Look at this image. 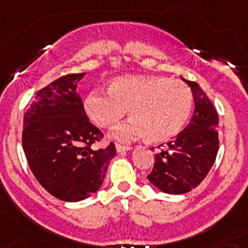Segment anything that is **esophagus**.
I'll use <instances>...</instances> for the list:
<instances>
[{"instance_id": "34e87169", "label": "esophagus", "mask_w": 248, "mask_h": 248, "mask_svg": "<svg viewBox=\"0 0 248 248\" xmlns=\"http://www.w3.org/2000/svg\"><path fill=\"white\" fill-rule=\"evenodd\" d=\"M129 149H132V147L130 146H124V144H116V152L118 153H123L125 152V151H129Z\"/></svg>"}]
</instances>
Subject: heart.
<instances>
[{"instance_id":"b5f03b06","label":"heart","mask_w":248,"mask_h":248,"mask_svg":"<svg viewBox=\"0 0 248 248\" xmlns=\"http://www.w3.org/2000/svg\"><path fill=\"white\" fill-rule=\"evenodd\" d=\"M108 93L91 92L85 109L92 123L105 129L119 124L129 110L133 119L114 134L119 140L147 136L151 142H167L183 130L193 109L189 86L167 77H120L110 83Z\"/></svg>"}]
</instances>
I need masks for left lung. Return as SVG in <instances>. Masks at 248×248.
<instances>
[{
  "label": "left lung",
  "mask_w": 248,
  "mask_h": 248,
  "mask_svg": "<svg viewBox=\"0 0 248 248\" xmlns=\"http://www.w3.org/2000/svg\"><path fill=\"white\" fill-rule=\"evenodd\" d=\"M183 79L193 91L194 115L176 139L167 142L166 147L159 146L152 172L147 176L167 194H184L195 189L212 169L219 148L218 112L198 83Z\"/></svg>",
  "instance_id": "8db88e82"
}]
</instances>
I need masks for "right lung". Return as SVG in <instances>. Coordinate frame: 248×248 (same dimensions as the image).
Segmentation results:
<instances>
[{"instance_id": "1", "label": "right lung", "mask_w": 248, "mask_h": 248, "mask_svg": "<svg viewBox=\"0 0 248 248\" xmlns=\"http://www.w3.org/2000/svg\"><path fill=\"white\" fill-rule=\"evenodd\" d=\"M85 73L59 77L36 92L24 115L22 148L39 184L57 199L79 202L101 186L115 144L96 149L104 134L76 92Z\"/></svg>"}]
</instances>
